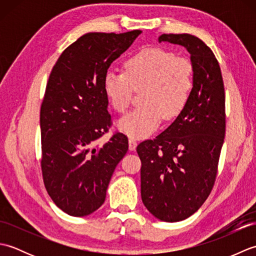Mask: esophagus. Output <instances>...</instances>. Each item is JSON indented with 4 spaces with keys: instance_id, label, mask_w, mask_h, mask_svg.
Listing matches in <instances>:
<instances>
[{
    "instance_id": "1",
    "label": "esophagus",
    "mask_w": 256,
    "mask_h": 256,
    "mask_svg": "<svg viewBox=\"0 0 256 256\" xmlns=\"http://www.w3.org/2000/svg\"><path fill=\"white\" fill-rule=\"evenodd\" d=\"M136 146H138V142H136V140H135L134 138H130V140H128V148H130V150H134L135 148H136Z\"/></svg>"
}]
</instances>
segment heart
I'll use <instances>...</instances> for the list:
<instances>
[{
	"mask_svg": "<svg viewBox=\"0 0 256 256\" xmlns=\"http://www.w3.org/2000/svg\"><path fill=\"white\" fill-rule=\"evenodd\" d=\"M124 72L108 70L103 88L112 106L124 112L131 104L133 90L143 89V106L118 120V128L133 138L153 133L162 118L172 120L187 106L194 86V68L188 59L162 48H145L128 58Z\"/></svg>",
	"mask_w": 256,
	"mask_h": 256,
	"instance_id": "1",
	"label": "heart"
}]
</instances>
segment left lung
Instances as JSON below:
<instances>
[{"instance_id":"8db88e82","label":"left lung","mask_w":256,"mask_h":256,"mask_svg":"<svg viewBox=\"0 0 256 256\" xmlns=\"http://www.w3.org/2000/svg\"><path fill=\"white\" fill-rule=\"evenodd\" d=\"M162 42L190 54L192 94L175 121L136 150L144 206L158 220L177 222L194 214L214 184L226 134V96L219 62L202 40L190 34H162Z\"/></svg>"}]
</instances>
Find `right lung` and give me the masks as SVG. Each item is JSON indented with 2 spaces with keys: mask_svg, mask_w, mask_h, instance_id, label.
<instances>
[{
  "mask_svg": "<svg viewBox=\"0 0 256 256\" xmlns=\"http://www.w3.org/2000/svg\"><path fill=\"white\" fill-rule=\"evenodd\" d=\"M140 32L84 34L62 52L50 72L40 108L42 172L48 194L69 216L100 208L128 150L122 133L101 146L96 140L111 125L104 74Z\"/></svg>",
  "mask_w": 256,
  "mask_h": 256,
  "instance_id": "obj_1",
  "label": "right lung"
}]
</instances>
